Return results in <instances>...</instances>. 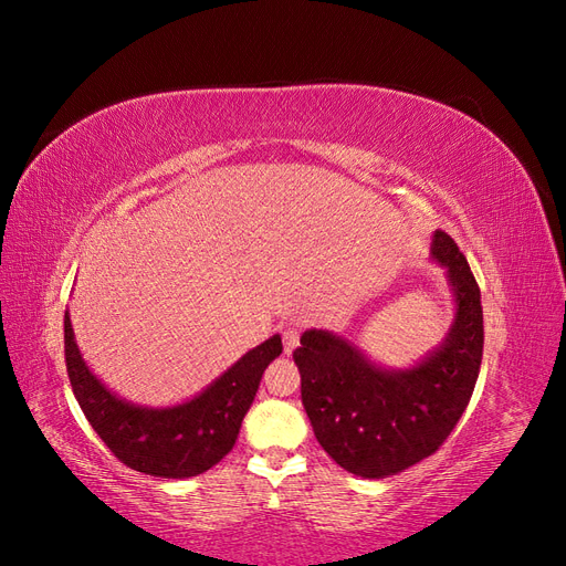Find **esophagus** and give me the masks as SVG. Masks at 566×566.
I'll return each instance as SVG.
<instances>
[{"mask_svg": "<svg viewBox=\"0 0 566 566\" xmlns=\"http://www.w3.org/2000/svg\"><path fill=\"white\" fill-rule=\"evenodd\" d=\"M300 345V331L297 328H285L283 331V349L285 354H293Z\"/></svg>", "mask_w": 566, "mask_h": 566, "instance_id": "obj_1", "label": "esophagus"}]
</instances>
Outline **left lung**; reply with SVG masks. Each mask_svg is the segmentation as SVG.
Instances as JSON below:
<instances>
[{
  "label": "left lung",
  "instance_id": "8db88e82",
  "mask_svg": "<svg viewBox=\"0 0 566 566\" xmlns=\"http://www.w3.org/2000/svg\"><path fill=\"white\" fill-rule=\"evenodd\" d=\"M432 260L447 266L455 318L418 366L380 368L328 331H306L293 352L302 403L318 443L356 476L382 479L432 455L474 391L484 352L482 295L449 233L434 231Z\"/></svg>",
  "mask_w": 566,
  "mask_h": 566
}]
</instances>
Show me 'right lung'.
Here are the masks:
<instances>
[{"mask_svg":"<svg viewBox=\"0 0 566 566\" xmlns=\"http://www.w3.org/2000/svg\"><path fill=\"white\" fill-rule=\"evenodd\" d=\"M65 366L73 394L94 432L127 468L150 476L186 479L208 472L224 458L260 389L262 373L283 352L273 335L191 401L169 408L136 406L101 382L75 345L71 316L63 318Z\"/></svg>","mask_w":566,"mask_h":566,"instance_id":"right-lung-1","label":"right lung"}]
</instances>
